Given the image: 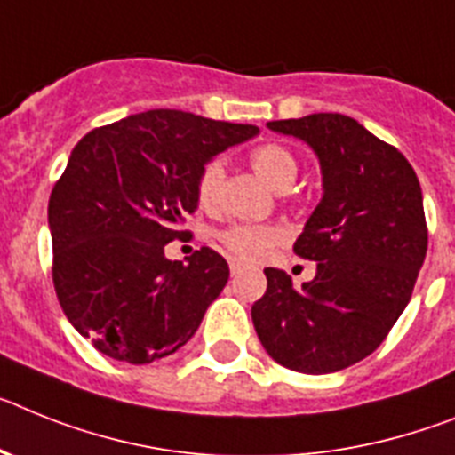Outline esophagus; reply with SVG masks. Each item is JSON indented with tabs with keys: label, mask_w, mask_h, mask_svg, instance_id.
<instances>
[{
	"label": "esophagus",
	"mask_w": 455,
	"mask_h": 455,
	"mask_svg": "<svg viewBox=\"0 0 455 455\" xmlns=\"http://www.w3.org/2000/svg\"><path fill=\"white\" fill-rule=\"evenodd\" d=\"M228 267H231V275H238L240 270H243V263H240V260H235V259H231L228 260Z\"/></svg>",
	"instance_id": "1"
}]
</instances>
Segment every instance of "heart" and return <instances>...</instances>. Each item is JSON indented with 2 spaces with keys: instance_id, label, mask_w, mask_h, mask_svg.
I'll return each instance as SVG.
<instances>
[{
  "instance_id": "1",
  "label": "heart",
  "mask_w": 455,
  "mask_h": 455,
  "mask_svg": "<svg viewBox=\"0 0 455 455\" xmlns=\"http://www.w3.org/2000/svg\"><path fill=\"white\" fill-rule=\"evenodd\" d=\"M250 162L254 172L266 180L276 192H286L295 183L299 172V162L291 148L282 144H263L256 146L250 153ZM224 179V162L211 160L205 162L204 169L196 179V196L204 205H211L217 201L220 185ZM220 243L227 247L231 254L240 259L256 260L283 238V231L279 227H267V224H233V227L220 231Z\"/></svg>"
}]
</instances>
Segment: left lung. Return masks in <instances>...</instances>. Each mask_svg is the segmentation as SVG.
<instances>
[{"label":"left lung","instance_id":"obj_1","mask_svg":"<svg viewBox=\"0 0 455 455\" xmlns=\"http://www.w3.org/2000/svg\"><path fill=\"white\" fill-rule=\"evenodd\" d=\"M267 128L315 153L323 196L293 244L315 260V276L295 288L286 272L267 267L251 321L276 364L334 373L369 357L412 298L428 247L421 185L403 153L343 114Z\"/></svg>","mask_w":455,"mask_h":455}]
</instances>
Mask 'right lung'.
<instances>
[{"label": "right lung", "mask_w": 455, "mask_h": 455, "mask_svg": "<svg viewBox=\"0 0 455 455\" xmlns=\"http://www.w3.org/2000/svg\"><path fill=\"white\" fill-rule=\"evenodd\" d=\"M259 134L180 109H151L84 134L47 205L52 279L70 325L108 357L151 364L195 337L228 282L204 247L188 263L164 244L196 211L205 162Z\"/></svg>", "instance_id": "obj_1"}]
</instances>
